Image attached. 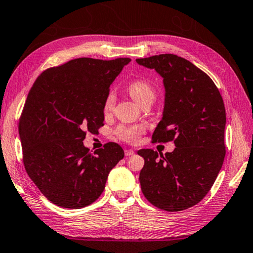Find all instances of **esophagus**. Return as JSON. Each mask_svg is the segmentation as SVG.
I'll return each instance as SVG.
<instances>
[{"mask_svg": "<svg viewBox=\"0 0 253 253\" xmlns=\"http://www.w3.org/2000/svg\"><path fill=\"white\" fill-rule=\"evenodd\" d=\"M125 154H126V156H131V155L134 154V151H133V150H126Z\"/></svg>", "mask_w": 253, "mask_h": 253, "instance_id": "1", "label": "esophagus"}]
</instances>
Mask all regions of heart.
<instances>
[{"label": "heart", "mask_w": 253, "mask_h": 253, "mask_svg": "<svg viewBox=\"0 0 253 253\" xmlns=\"http://www.w3.org/2000/svg\"><path fill=\"white\" fill-rule=\"evenodd\" d=\"M128 93L135 101L140 104L146 101H153L155 98V89L145 82V80H134L128 84ZM114 93L110 92L104 100V111L108 112L113 108ZM143 128L140 126H120L118 127L117 133L122 140L126 142L134 143L139 140V136L142 134Z\"/></svg>", "instance_id": "1"}]
</instances>
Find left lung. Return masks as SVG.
Segmentation results:
<instances>
[{
    "label": "left lung",
    "mask_w": 253,
    "mask_h": 253,
    "mask_svg": "<svg viewBox=\"0 0 253 253\" xmlns=\"http://www.w3.org/2000/svg\"><path fill=\"white\" fill-rule=\"evenodd\" d=\"M154 69L165 90L162 120L155 142L174 141L170 153L137 152L144 159L140 184L145 198L166 211H180L198 204L215 183L226 155V110L209 76L187 59L162 54L136 59Z\"/></svg>",
    "instance_id": "obj_1"
}]
</instances>
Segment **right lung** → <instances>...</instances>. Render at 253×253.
<instances>
[{"instance_id":"obj_1","label":"right lung","mask_w":253,"mask_h":253,"mask_svg":"<svg viewBox=\"0 0 253 253\" xmlns=\"http://www.w3.org/2000/svg\"><path fill=\"white\" fill-rule=\"evenodd\" d=\"M130 58H77L38 76L26 99L20 132L24 166L57 206L79 209L102 194L110 170L125 157L117 143L90 153L85 131L103 126L109 88Z\"/></svg>"}]
</instances>
